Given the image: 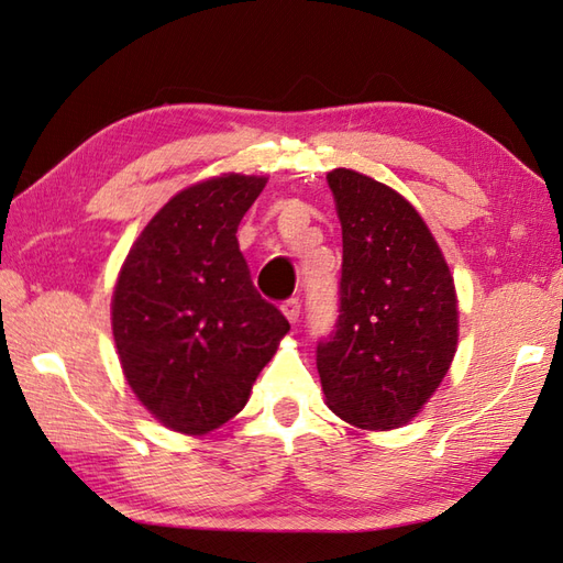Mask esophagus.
Masks as SVG:
<instances>
[{
    "mask_svg": "<svg viewBox=\"0 0 563 563\" xmlns=\"http://www.w3.org/2000/svg\"><path fill=\"white\" fill-rule=\"evenodd\" d=\"M282 312L286 314V320H289L291 324H296V322H298V314H300L298 298H289V300H286V303L282 306Z\"/></svg>",
    "mask_w": 563,
    "mask_h": 563,
    "instance_id": "34e87169",
    "label": "esophagus"
}]
</instances>
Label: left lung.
<instances>
[{
    "mask_svg": "<svg viewBox=\"0 0 563 563\" xmlns=\"http://www.w3.org/2000/svg\"><path fill=\"white\" fill-rule=\"evenodd\" d=\"M344 239L334 332L318 344L324 401L363 430L416 418L459 344L454 279L404 196L353 169L327 174Z\"/></svg>",
    "mask_w": 563,
    "mask_h": 563,
    "instance_id": "left-lung-1",
    "label": "left lung"
}]
</instances>
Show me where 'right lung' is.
<instances>
[{"instance_id": "obj_1", "label": "right lung", "mask_w": 563, "mask_h": 563, "mask_svg": "<svg viewBox=\"0 0 563 563\" xmlns=\"http://www.w3.org/2000/svg\"><path fill=\"white\" fill-rule=\"evenodd\" d=\"M265 184L224 174L188 186L150 219L119 272L112 332L123 375L169 430L208 434L234 418L289 332L236 239Z\"/></svg>"}]
</instances>
